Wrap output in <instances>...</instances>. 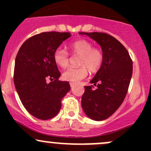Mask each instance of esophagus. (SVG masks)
<instances>
[{
    "instance_id": "obj_1",
    "label": "esophagus",
    "mask_w": 151,
    "mask_h": 151,
    "mask_svg": "<svg viewBox=\"0 0 151 151\" xmlns=\"http://www.w3.org/2000/svg\"><path fill=\"white\" fill-rule=\"evenodd\" d=\"M69 84H70V86H71V88H72L74 86V85H75V83H71H71H70Z\"/></svg>"
}]
</instances>
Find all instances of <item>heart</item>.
Wrapping results in <instances>:
<instances>
[{"instance_id": "1", "label": "heart", "mask_w": 151, "mask_h": 151, "mask_svg": "<svg viewBox=\"0 0 151 151\" xmlns=\"http://www.w3.org/2000/svg\"><path fill=\"white\" fill-rule=\"evenodd\" d=\"M74 55L80 56L78 68H68L63 73V78L71 83H77L88 75V69L91 73L99 70L104 61V53L99 48L93 47L91 42L85 39L75 41L68 45ZM53 58L58 66L66 68L69 63V53L63 47L56 49Z\"/></svg>"}]
</instances>
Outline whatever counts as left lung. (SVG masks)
Masks as SVG:
<instances>
[{
	"label": "left lung",
	"instance_id": "1",
	"mask_svg": "<svg viewBox=\"0 0 151 151\" xmlns=\"http://www.w3.org/2000/svg\"><path fill=\"white\" fill-rule=\"evenodd\" d=\"M87 35L100 45L104 53L101 68L85 86L82 106L85 113L94 121L110 117L123 103L130 84L133 71L132 60L122 44L105 33H80Z\"/></svg>",
	"mask_w": 151,
	"mask_h": 151
}]
</instances>
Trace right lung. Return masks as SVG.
<instances>
[{"label": "right lung", "mask_w": 151, "mask_h": 151, "mask_svg": "<svg viewBox=\"0 0 151 151\" xmlns=\"http://www.w3.org/2000/svg\"><path fill=\"white\" fill-rule=\"evenodd\" d=\"M70 33L44 32L29 38L15 59L14 83L24 107L35 118L48 120L55 116L61 100L70 90L67 81H60V72L53 58L55 50ZM47 78L52 82L46 83Z\"/></svg>", "instance_id": "add662e5"}]
</instances>
